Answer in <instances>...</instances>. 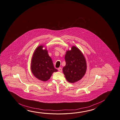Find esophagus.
Instances as JSON below:
<instances>
[{"label": "esophagus", "instance_id": "obj_1", "mask_svg": "<svg viewBox=\"0 0 120 120\" xmlns=\"http://www.w3.org/2000/svg\"><path fill=\"white\" fill-rule=\"evenodd\" d=\"M58 71H59L60 72H62V68H60V67L58 68Z\"/></svg>", "mask_w": 120, "mask_h": 120}]
</instances>
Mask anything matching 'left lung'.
<instances>
[{"mask_svg": "<svg viewBox=\"0 0 120 120\" xmlns=\"http://www.w3.org/2000/svg\"><path fill=\"white\" fill-rule=\"evenodd\" d=\"M66 64L63 68L66 80L74 83L80 80L85 75L87 64L85 57L80 50L73 46L68 50L65 57Z\"/></svg>", "mask_w": 120, "mask_h": 120, "instance_id": "left-lung-1", "label": "left lung"}]
</instances>
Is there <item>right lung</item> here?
Returning a JSON list of instances; mask_svg holds the SVG:
<instances>
[{
	"instance_id": "add662e5",
	"label": "right lung",
	"mask_w": 120,
	"mask_h": 120,
	"mask_svg": "<svg viewBox=\"0 0 120 120\" xmlns=\"http://www.w3.org/2000/svg\"><path fill=\"white\" fill-rule=\"evenodd\" d=\"M43 45L38 46L33 53L31 63V70L33 75L39 80L45 82L49 80L53 73L57 70L54 68L52 60L46 49Z\"/></svg>"
}]
</instances>
